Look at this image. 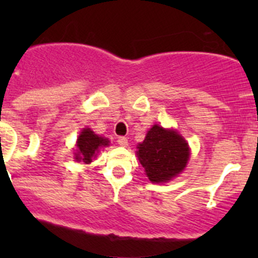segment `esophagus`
Listing matches in <instances>:
<instances>
[{
    "label": "esophagus",
    "instance_id": "34e87169",
    "mask_svg": "<svg viewBox=\"0 0 258 258\" xmlns=\"http://www.w3.org/2000/svg\"><path fill=\"white\" fill-rule=\"evenodd\" d=\"M117 142H118V145L122 146V147H127V145H128V141H127L126 137L123 136H119L118 139H117Z\"/></svg>",
    "mask_w": 258,
    "mask_h": 258
}]
</instances>
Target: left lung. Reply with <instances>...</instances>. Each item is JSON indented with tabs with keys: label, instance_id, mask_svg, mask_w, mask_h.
I'll return each mask as SVG.
<instances>
[{
	"label": "left lung",
	"instance_id": "1",
	"mask_svg": "<svg viewBox=\"0 0 258 258\" xmlns=\"http://www.w3.org/2000/svg\"><path fill=\"white\" fill-rule=\"evenodd\" d=\"M137 156L148 179L155 183L168 182L183 171L189 157L188 145L173 130L155 126L139 145Z\"/></svg>",
	"mask_w": 258,
	"mask_h": 258
}]
</instances>
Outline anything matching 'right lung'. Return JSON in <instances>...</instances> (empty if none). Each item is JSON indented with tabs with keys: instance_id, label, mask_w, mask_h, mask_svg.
<instances>
[{
	"instance_id": "1",
	"label": "right lung",
	"mask_w": 258,
	"mask_h": 258,
	"mask_svg": "<svg viewBox=\"0 0 258 258\" xmlns=\"http://www.w3.org/2000/svg\"><path fill=\"white\" fill-rule=\"evenodd\" d=\"M107 145L108 140L97 136L90 128H85L81 132L79 140H77L79 153L76 155V160L83 161L85 163H90L96 152H98V148Z\"/></svg>"
}]
</instances>
